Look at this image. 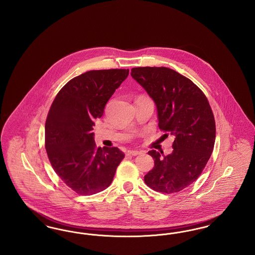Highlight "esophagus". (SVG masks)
Listing matches in <instances>:
<instances>
[{"mask_svg": "<svg viewBox=\"0 0 255 255\" xmlns=\"http://www.w3.org/2000/svg\"><path fill=\"white\" fill-rule=\"evenodd\" d=\"M128 154L131 156H137L140 154V152L137 150H130V151H128Z\"/></svg>", "mask_w": 255, "mask_h": 255, "instance_id": "34e87169", "label": "esophagus"}]
</instances>
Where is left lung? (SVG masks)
<instances>
[{"label":"left lung","instance_id":"8db88e82","mask_svg":"<svg viewBox=\"0 0 255 255\" xmlns=\"http://www.w3.org/2000/svg\"><path fill=\"white\" fill-rule=\"evenodd\" d=\"M131 76L155 102L159 129L174 137L169 155L148 152L155 165L144 182L158 192H180L198 179L213 151L216 128L207 98L190 79L169 68H133Z\"/></svg>","mask_w":255,"mask_h":255}]
</instances>
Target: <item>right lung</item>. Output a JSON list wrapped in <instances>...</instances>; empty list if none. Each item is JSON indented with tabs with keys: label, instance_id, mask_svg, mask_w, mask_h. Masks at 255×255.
I'll return each mask as SVG.
<instances>
[{
	"label": "right lung",
	"instance_id": "add662e5",
	"mask_svg": "<svg viewBox=\"0 0 255 255\" xmlns=\"http://www.w3.org/2000/svg\"><path fill=\"white\" fill-rule=\"evenodd\" d=\"M128 74L129 70L118 69L82 73L61 89L50 106L45 126L48 157L61 180L77 194L106 189L125 156L118 147L97 148L92 130Z\"/></svg>",
	"mask_w": 255,
	"mask_h": 255
}]
</instances>
